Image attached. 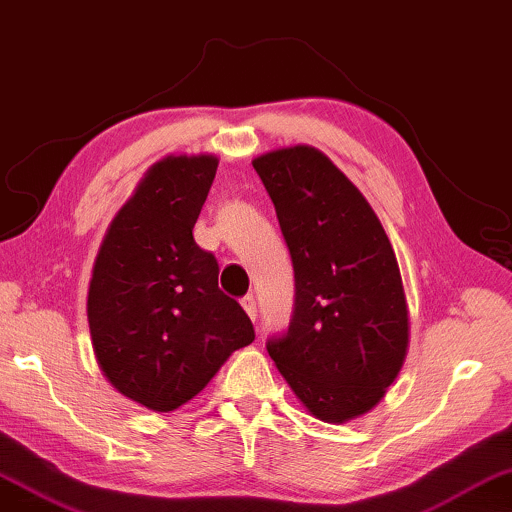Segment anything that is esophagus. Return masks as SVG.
<instances>
[{
	"instance_id": "34e87169",
	"label": "esophagus",
	"mask_w": 512,
	"mask_h": 512,
	"mask_svg": "<svg viewBox=\"0 0 512 512\" xmlns=\"http://www.w3.org/2000/svg\"><path fill=\"white\" fill-rule=\"evenodd\" d=\"M241 308L246 310V315L255 322V317H257V303H255V299H253V294L243 296V299H241Z\"/></svg>"
}]
</instances>
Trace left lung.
Listing matches in <instances>:
<instances>
[{
    "mask_svg": "<svg viewBox=\"0 0 512 512\" xmlns=\"http://www.w3.org/2000/svg\"><path fill=\"white\" fill-rule=\"evenodd\" d=\"M253 167L296 280L292 324L266 349L310 416L347 423L377 407L407 358L398 257L370 202L319 149H273Z\"/></svg>",
    "mask_w": 512,
    "mask_h": 512,
    "instance_id": "left-lung-1",
    "label": "left lung"
}]
</instances>
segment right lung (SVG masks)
Masks as SVG:
<instances>
[{
    "instance_id": "obj_1",
    "label": "right lung",
    "mask_w": 512,
    "mask_h": 512,
    "mask_svg": "<svg viewBox=\"0 0 512 512\" xmlns=\"http://www.w3.org/2000/svg\"><path fill=\"white\" fill-rule=\"evenodd\" d=\"M211 154L165 156L112 218L89 280L91 347L103 377L151 411L193 400L255 340L218 289V262L193 239L216 177Z\"/></svg>"
}]
</instances>
